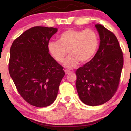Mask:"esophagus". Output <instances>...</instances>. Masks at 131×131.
I'll use <instances>...</instances> for the list:
<instances>
[{
    "label": "esophagus",
    "mask_w": 131,
    "mask_h": 131,
    "mask_svg": "<svg viewBox=\"0 0 131 131\" xmlns=\"http://www.w3.org/2000/svg\"><path fill=\"white\" fill-rule=\"evenodd\" d=\"M64 71H65V73H66V74H69V73H70L71 72V71L69 70H64Z\"/></svg>",
    "instance_id": "34e87169"
}]
</instances>
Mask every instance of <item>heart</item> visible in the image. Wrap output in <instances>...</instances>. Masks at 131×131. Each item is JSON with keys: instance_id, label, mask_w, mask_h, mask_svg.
Returning a JSON list of instances; mask_svg holds the SVG:
<instances>
[{"instance_id": "1", "label": "heart", "mask_w": 131, "mask_h": 131, "mask_svg": "<svg viewBox=\"0 0 131 131\" xmlns=\"http://www.w3.org/2000/svg\"><path fill=\"white\" fill-rule=\"evenodd\" d=\"M99 45L96 32L91 28L84 30L70 28L61 33L58 40H50L47 48L49 54L55 61L61 63L70 53L64 65L72 69L79 61L85 63L91 60L96 53Z\"/></svg>"}]
</instances>
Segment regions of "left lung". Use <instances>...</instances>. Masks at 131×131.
<instances>
[{
    "mask_svg": "<svg viewBox=\"0 0 131 131\" xmlns=\"http://www.w3.org/2000/svg\"><path fill=\"white\" fill-rule=\"evenodd\" d=\"M95 26L100 39L97 52L76 71L79 97L90 106L103 104L113 96L123 66V53L116 36L101 24Z\"/></svg>",
    "mask_w": 131,
    "mask_h": 131,
    "instance_id": "8db88e82",
    "label": "left lung"
}]
</instances>
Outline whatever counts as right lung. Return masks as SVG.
<instances>
[{
  "label": "right lung",
  "instance_id": "add662e5",
  "mask_svg": "<svg viewBox=\"0 0 131 131\" xmlns=\"http://www.w3.org/2000/svg\"><path fill=\"white\" fill-rule=\"evenodd\" d=\"M58 28L36 26L26 30L12 43L9 71L21 96L30 104L45 107L56 99L65 75L52 58L47 45Z\"/></svg>",
  "mask_w": 131,
  "mask_h": 131
}]
</instances>
